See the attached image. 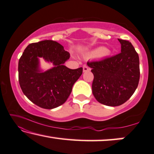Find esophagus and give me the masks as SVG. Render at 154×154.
Here are the masks:
<instances>
[{
  "mask_svg": "<svg viewBox=\"0 0 154 154\" xmlns=\"http://www.w3.org/2000/svg\"><path fill=\"white\" fill-rule=\"evenodd\" d=\"M89 70H90V68H88L87 66H83V72H87V71H89Z\"/></svg>",
  "mask_w": 154,
  "mask_h": 154,
  "instance_id": "1",
  "label": "esophagus"
}]
</instances>
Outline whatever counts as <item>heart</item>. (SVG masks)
<instances>
[{"instance_id":"1","label":"heart","mask_w":154,"mask_h":154,"mask_svg":"<svg viewBox=\"0 0 154 154\" xmlns=\"http://www.w3.org/2000/svg\"><path fill=\"white\" fill-rule=\"evenodd\" d=\"M108 53V50L105 47H100L98 49H95V50L91 51L88 53V56L91 58H100L104 57Z\"/></svg>"}]
</instances>
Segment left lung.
Wrapping results in <instances>:
<instances>
[{"label":"left lung","instance_id":"left-lung-1","mask_svg":"<svg viewBox=\"0 0 154 154\" xmlns=\"http://www.w3.org/2000/svg\"><path fill=\"white\" fill-rule=\"evenodd\" d=\"M121 53L98 61L87 62L94 75L92 92L100 103L116 107L133 96L140 80L138 54L129 41L118 39Z\"/></svg>","mask_w":154,"mask_h":154}]
</instances>
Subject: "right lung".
Segmentation results:
<instances>
[{"label":"right lung","instance_id":"right-lung-1","mask_svg":"<svg viewBox=\"0 0 154 154\" xmlns=\"http://www.w3.org/2000/svg\"><path fill=\"white\" fill-rule=\"evenodd\" d=\"M54 67L41 70L39 58ZM70 54L56 41L43 40L28 45L19 60V82L23 94L39 107L54 109L68 98L72 86L83 69H70L64 66Z\"/></svg>","mask_w":154,"mask_h":154}]
</instances>
